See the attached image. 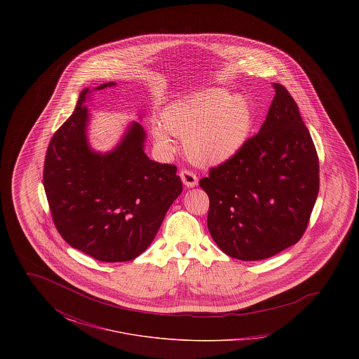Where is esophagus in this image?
Returning <instances> with one entry per match:
<instances>
[{
    "instance_id": "34e87169",
    "label": "esophagus",
    "mask_w": 359,
    "mask_h": 359,
    "mask_svg": "<svg viewBox=\"0 0 359 359\" xmlns=\"http://www.w3.org/2000/svg\"><path fill=\"white\" fill-rule=\"evenodd\" d=\"M180 177H182V182L187 186V187H195L198 184V176L189 170H182L180 171Z\"/></svg>"
}]
</instances>
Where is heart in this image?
<instances>
[{
    "label": "heart",
    "instance_id": "heart-1",
    "mask_svg": "<svg viewBox=\"0 0 359 359\" xmlns=\"http://www.w3.org/2000/svg\"><path fill=\"white\" fill-rule=\"evenodd\" d=\"M163 121L152 125L160 149L171 151L173 135L184 138L187 154L196 164L215 165L233 157L248 140L252 110L243 98L215 88L172 106Z\"/></svg>",
    "mask_w": 359,
    "mask_h": 359
}]
</instances>
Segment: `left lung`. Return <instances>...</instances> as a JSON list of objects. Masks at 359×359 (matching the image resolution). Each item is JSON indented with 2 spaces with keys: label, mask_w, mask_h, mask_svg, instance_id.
Returning a JSON list of instances; mask_svg holds the SVG:
<instances>
[{
  "label": "left lung",
  "mask_w": 359,
  "mask_h": 359,
  "mask_svg": "<svg viewBox=\"0 0 359 359\" xmlns=\"http://www.w3.org/2000/svg\"><path fill=\"white\" fill-rule=\"evenodd\" d=\"M259 132L201 179L207 227L219 249L242 261L274 256L299 242L319 194V158L290 91L273 83Z\"/></svg>",
  "instance_id": "1"
}]
</instances>
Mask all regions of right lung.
Segmentation results:
<instances>
[{
  "label": "right lung",
  "instance_id": "1",
  "mask_svg": "<svg viewBox=\"0 0 359 359\" xmlns=\"http://www.w3.org/2000/svg\"><path fill=\"white\" fill-rule=\"evenodd\" d=\"M88 93H81L74 113L50 141L43 172L47 201L69 246L103 262L130 261L152 243L183 184L176 165L145 154L138 122L114 151L94 152L86 136Z\"/></svg>",
  "mask_w": 359,
  "mask_h": 359
}]
</instances>
